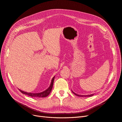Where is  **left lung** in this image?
Returning <instances> with one entry per match:
<instances>
[{
    "instance_id": "1",
    "label": "left lung",
    "mask_w": 122,
    "mask_h": 122,
    "mask_svg": "<svg viewBox=\"0 0 122 122\" xmlns=\"http://www.w3.org/2000/svg\"><path fill=\"white\" fill-rule=\"evenodd\" d=\"M72 92L75 94V95L77 96H78V97H92V96H93L94 94H89V95H79V94H76L75 93V92Z\"/></svg>"
}]
</instances>
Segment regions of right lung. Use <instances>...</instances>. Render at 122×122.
Here are the masks:
<instances>
[{
    "label": "right lung",
    "instance_id": "add662e5",
    "mask_svg": "<svg viewBox=\"0 0 122 122\" xmlns=\"http://www.w3.org/2000/svg\"><path fill=\"white\" fill-rule=\"evenodd\" d=\"M54 78H55V76L52 78V81H51V83L50 85V86L49 87V88L46 89V91H45L42 92H40V93H30V92H26L24 91H20V92L22 93L23 94H26V95H28L29 96L31 97H47L49 94L50 93L51 91H52V89L53 87V83H54Z\"/></svg>",
    "mask_w": 122,
    "mask_h": 122
}]
</instances>
